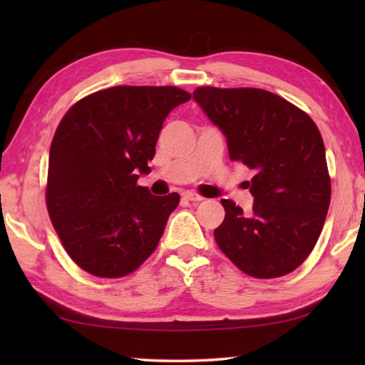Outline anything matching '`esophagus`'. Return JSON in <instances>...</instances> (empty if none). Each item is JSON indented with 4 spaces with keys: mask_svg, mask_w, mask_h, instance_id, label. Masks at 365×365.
Here are the masks:
<instances>
[{
    "mask_svg": "<svg viewBox=\"0 0 365 365\" xmlns=\"http://www.w3.org/2000/svg\"><path fill=\"white\" fill-rule=\"evenodd\" d=\"M183 197H185V200L193 201V202H200V201L205 200V197L200 196L197 193H193V191H185V193H183Z\"/></svg>",
    "mask_w": 365,
    "mask_h": 365,
    "instance_id": "1",
    "label": "esophagus"
}]
</instances>
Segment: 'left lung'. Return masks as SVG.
I'll return each mask as SVG.
<instances>
[{
    "instance_id": "obj_1",
    "label": "left lung",
    "mask_w": 365,
    "mask_h": 365,
    "mask_svg": "<svg viewBox=\"0 0 365 365\" xmlns=\"http://www.w3.org/2000/svg\"><path fill=\"white\" fill-rule=\"evenodd\" d=\"M193 100L225 135L232 160L255 170L250 212L222 200L214 230L222 252L256 279L287 275L306 261L330 206L325 146L316 123L294 104L261 88H196Z\"/></svg>"
}]
</instances>
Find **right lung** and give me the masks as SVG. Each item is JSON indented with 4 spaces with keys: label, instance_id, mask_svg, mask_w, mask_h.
<instances>
[{
    "label": "right lung",
    "instance_id": "right-lung-1",
    "mask_svg": "<svg viewBox=\"0 0 365 365\" xmlns=\"http://www.w3.org/2000/svg\"><path fill=\"white\" fill-rule=\"evenodd\" d=\"M191 95L177 86H113L67 110L48 163L46 206L67 255L91 275L117 279L156 250L180 196L138 187L150 174L165 117Z\"/></svg>",
    "mask_w": 365,
    "mask_h": 365
}]
</instances>
